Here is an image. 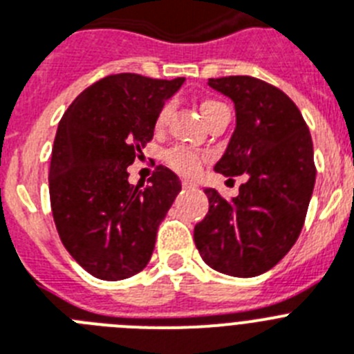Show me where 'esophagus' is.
Returning a JSON list of instances; mask_svg holds the SVG:
<instances>
[{"mask_svg": "<svg viewBox=\"0 0 354 354\" xmlns=\"http://www.w3.org/2000/svg\"><path fill=\"white\" fill-rule=\"evenodd\" d=\"M182 185H183V189H194L196 183L191 182V180H182Z\"/></svg>", "mask_w": 354, "mask_h": 354, "instance_id": "34e87169", "label": "esophagus"}]
</instances>
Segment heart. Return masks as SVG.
Segmentation results:
<instances>
[{
  "mask_svg": "<svg viewBox=\"0 0 354 354\" xmlns=\"http://www.w3.org/2000/svg\"><path fill=\"white\" fill-rule=\"evenodd\" d=\"M225 104L218 102V100H203L200 106L201 113H203L205 120L212 115L216 109L223 108ZM172 111V104H165L156 115V129H162L167 124V118ZM205 160V154L200 151L192 149V147H185V145H176L165 153V162L172 171L180 172L183 176H194L196 172L201 169V163Z\"/></svg>",
  "mask_w": 354,
  "mask_h": 354,
  "instance_id": "b5f03b06",
  "label": "heart"
}]
</instances>
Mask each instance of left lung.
<instances>
[{"instance_id": "left-lung-1", "label": "left lung", "mask_w": 354, "mask_h": 354, "mask_svg": "<svg viewBox=\"0 0 354 354\" xmlns=\"http://www.w3.org/2000/svg\"><path fill=\"white\" fill-rule=\"evenodd\" d=\"M234 100L236 129L216 172L248 180L225 200L205 189L209 212L194 227V243L210 268L255 277L295 245L315 185L313 142L301 111L284 91L248 75L210 79Z\"/></svg>"}]
</instances>
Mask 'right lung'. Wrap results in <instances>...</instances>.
<instances>
[{
  "instance_id": "add662e5",
  "label": "right lung",
  "mask_w": 354,
  "mask_h": 354,
  "mask_svg": "<svg viewBox=\"0 0 354 354\" xmlns=\"http://www.w3.org/2000/svg\"><path fill=\"white\" fill-rule=\"evenodd\" d=\"M183 77L108 75L62 115L50 160V205L62 245L102 281H120L149 263L156 232L182 191L158 165L149 185H131L127 167L153 140L156 115Z\"/></svg>"
}]
</instances>
